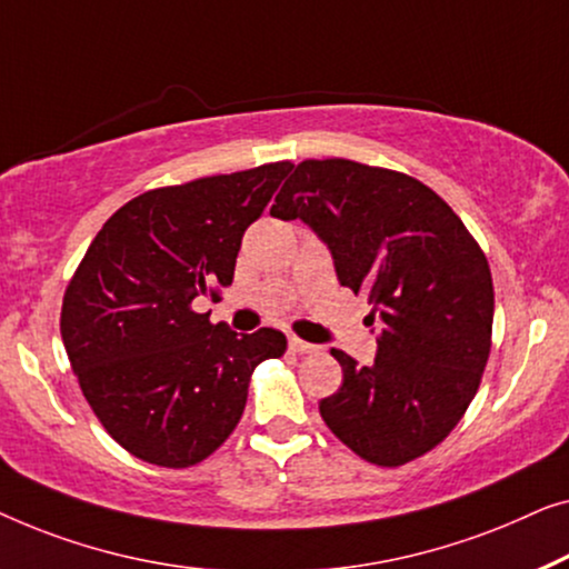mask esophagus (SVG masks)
Instances as JSON below:
<instances>
[{"mask_svg": "<svg viewBox=\"0 0 569 569\" xmlns=\"http://www.w3.org/2000/svg\"><path fill=\"white\" fill-rule=\"evenodd\" d=\"M288 348L293 350V353H317V346L315 342H307V340H299V338H288Z\"/></svg>", "mask_w": 569, "mask_h": 569, "instance_id": "1", "label": "esophagus"}]
</instances>
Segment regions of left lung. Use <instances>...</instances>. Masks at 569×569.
Segmentation results:
<instances>
[{"instance_id":"left-lung-1","label":"left lung","mask_w":569,"mask_h":569,"mask_svg":"<svg viewBox=\"0 0 569 569\" xmlns=\"http://www.w3.org/2000/svg\"><path fill=\"white\" fill-rule=\"evenodd\" d=\"M270 216L307 223L371 303L376 358L332 348L342 387L319 402L327 428L379 467L441 443L477 395L495 315L490 266L459 216L420 180L350 159L301 162Z\"/></svg>"}]
</instances>
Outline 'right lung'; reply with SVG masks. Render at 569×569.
I'll return each instance as SVG.
<instances>
[{
  "mask_svg": "<svg viewBox=\"0 0 569 569\" xmlns=\"http://www.w3.org/2000/svg\"><path fill=\"white\" fill-rule=\"evenodd\" d=\"M291 162L149 190L110 216L63 293L61 340L102 428L157 467L182 469L237 428L254 366L286 335H237L193 301L229 286L237 252Z\"/></svg>",
  "mask_w": 569,
  "mask_h": 569,
  "instance_id": "add662e5",
  "label": "right lung"
}]
</instances>
